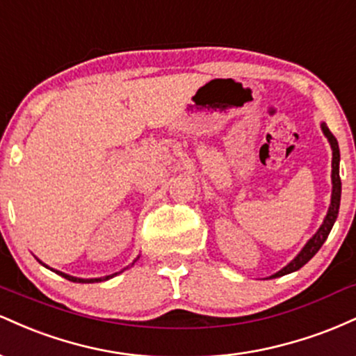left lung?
Segmentation results:
<instances>
[{"label":"left lung","instance_id":"left-lung-1","mask_svg":"<svg viewBox=\"0 0 356 356\" xmlns=\"http://www.w3.org/2000/svg\"><path fill=\"white\" fill-rule=\"evenodd\" d=\"M321 130L325 134V137L328 138L330 147H332V152H333V159H332V202H330L328 212H326L325 219H323V224L320 226V229L313 234V238H309L308 243L305 244L303 249L295 256V259L289 261L288 264L283 269L275 273V275L269 276V280L273 277H280L284 275H289V273H295L300 268H303L306 263H308L312 257L320 251V248L323 246L326 238H328L330 231H332L334 220L338 218V209H340V199H341V179H340V147H338L337 138L330 129L326 127L325 122L321 124Z\"/></svg>","mask_w":356,"mask_h":356}]
</instances>
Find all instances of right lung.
Segmentation results:
<instances>
[{
	"label": "right lung",
	"mask_w": 356,
	"mask_h": 356,
	"mask_svg": "<svg viewBox=\"0 0 356 356\" xmlns=\"http://www.w3.org/2000/svg\"><path fill=\"white\" fill-rule=\"evenodd\" d=\"M138 257H140V256H137V259H138ZM137 259H136V261H137ZM38 261H40V259H38ZM136 261H134V263H136ZM40 263H42V261H40ZM134 263H132V264H134ZM42 264H43V263H42ZM43 266H44V268H48L47 264H43ZM50 269H51V268H50ZM125 269H129V266L124 268V269H122V271H118V273H124ZM51 271H55L56 275L63 276L65 280H68V281H73V283H100V281H107V280H110V277H113V276H117V275H118V273H113V275H108V276H104V277H88V280H85V277H76V276H70V275H67V273L56 271V269H51Z\"/></svg>",
	"instance_id": "obj_1"
}]
</instances>
